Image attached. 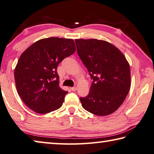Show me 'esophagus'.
I'll return each mask as SVG.
<instances>
[{
	"mask_svg": "<svg viewBox=\"0 0 154 154\" xmlns=\"http://www.w3.org/2000/svg\"><path fill=\"white\" fill-rule=\"evenodd\" d=\"M76 89H77V87H72V88H71V90H72V91H76Z\"/></svg>",
	"mask_w": 154,
	"mask_h": 154,
	"instance_id": "esophagus-1",
	"label": "esophagus"
}]
</instances>
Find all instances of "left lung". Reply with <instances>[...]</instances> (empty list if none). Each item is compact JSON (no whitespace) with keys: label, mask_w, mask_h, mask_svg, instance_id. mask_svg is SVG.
Segmentation results:
<instances>
[{"label":"left lung","mask_w":154,"mask_h":154,"mask_svg":"<svg viewBox=\"0 0 154 154\" xmlns=\"http://www.w3.org/2000/svg\"><path fill=\"white\" fill-rule=\"evenodd\" d=\"M78 55L93 80L83 108L93 114L114 113L126 99L131 87L130 66L122 52L111 43L97 39L75 40Z\"/></svg>","instance_id":"left-lung-1"}]
</instances>
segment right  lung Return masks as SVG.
Here are the masks:
<instances>
[{
    "mask_svg": "<svg viewBox=\"0 0 154 154\" xmlns=\"http://www.w3.org/2000/svg\"><path fill=\"white\" fill-rule=\"evenodd\" d=\"M75 51L72 39L51 37L38 40L21 54L15 81L19 95L29 109L43 114L61 107L67 91L59 87L57 68Z\"/></svg>",
    "mask_w": 154,
    "mask_h": 154,
    "instance_id": "obj_1",
    "label": "right lung"
}]
</instances>
